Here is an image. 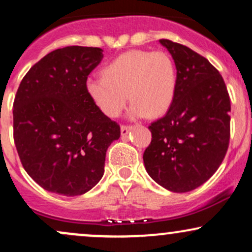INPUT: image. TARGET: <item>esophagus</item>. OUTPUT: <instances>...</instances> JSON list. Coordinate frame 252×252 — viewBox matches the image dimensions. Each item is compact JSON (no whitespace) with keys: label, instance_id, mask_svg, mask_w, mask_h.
I'll return each instance as SVG.
<instances>
[{"label":"esophagus","instance_id":"34e87169","mask_svg":"<svg viewBox=\"0 0 252 252\" xmlns=\"http://www.w3.org/2000/svg\"><path fill=\"white\" fill-rule=\"evenodd\" d=\"M131 129H132L131 126H121V134H122V136H126Z\"/></svg>","mask_w":252,"mask_h":252}]
</instances>
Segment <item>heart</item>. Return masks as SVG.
I'll return each instance as SVG.
<instances>
[{
    "label": "heart",
    "instance_id": "obj_1",
    "mask_svg": "<svg viewBox=\"0 0 252 252\" xmlns=\"http://www.w3.org/2000/svg\"><path fill=\"white\" fill-rule=\"evenodd\" d=\"M102 73L88 78L86 90L110 118L120 116L129 97L131 117L161 116L174 100L178 73L174 60L164 51H128L106 63Z\"/></svg>",
    "mask_w": 252,
    "mask_h": 252
}]
</instances>
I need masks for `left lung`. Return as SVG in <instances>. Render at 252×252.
I'll use <instances>...</instances> for the list:
<instances>
[{"mask_svg": "<svg viewBox=\"0 0 252 252\" xmlns=\"http://www.w3.org/2000/svg\"><path fill=\"white\" fill-rule=\"evenodd\" d=\"M174 59L178 86L172 105L149 126L143 162L150 178L176 193L195 189L219 168L230 142L231 104L224 79L206 58L161 39Z\"/></svg>", "mask_w": 252, "mask_h": 252, "instance_id": "8db88e82", "label": "left lung"}]
</instances>
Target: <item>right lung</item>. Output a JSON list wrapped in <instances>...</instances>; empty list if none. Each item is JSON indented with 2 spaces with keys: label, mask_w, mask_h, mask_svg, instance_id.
<instances>
[{
  "label": "right lung",
  "mask_w": 252,
  "mask_h": 252,
  "mask_svg": "<svg viewBox=\"0 0 252 252\" xmlns=\"http://www.w3.org/2000/svg\"><path fill=\"white\" fill-rule=\"evenodd\" d=\"M103 59L98 47L67 46L31 67L13 108L14 142L28 175L52 193L77 196L104 174L120 126L89 96L86 80Z\"/></svg>",
  "instance_id": "1"
}]
</instances>
